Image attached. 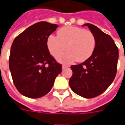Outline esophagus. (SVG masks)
<instances>
[{"mask_svg":"<svg viewBox=\"0 0 125 125\" xmlns=\"http://www.w3.org/2000/svg\"><path fill=\"white\" fill-rule=\"evenodd\" d=\"M68 67H69V65H62V69H63H63H65V68H68Z\"/></svg>","mask_w":125,"mask_h":125,"instance_id":"obj_1","label":"esophagus"}]
</instances>
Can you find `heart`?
Masks as SVG:
<instances>
[{"instance_id":"1","label":"heart","mask_w":125,"mask_h":125,"mask_svg":"<svg viewBox=\"0 0 125 125\" xmlns=\"http://www.w3.org/2000/svg\"><path fill=\"white\" fill-rule=\"evenodd\" d=\"M48 50L52 56L58 57L66 49L65 54L57 60L63 63H70L76 60L83 62L93 53L96 38L93 32L76 26H65L57 31V36L50 35L47 41Z\"/></svg>"}]
</instances>
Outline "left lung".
<instances>
[{
  "label": "left lung",
  "instance_id": "obj_1",
  "mask_svg": "<svg viewBox=\"0 0 125 125\" xmlns=\"http://www.w3.org/2000/svg\"><path fill=\"white\" fill-rule=\"evenodd\" d=\"M96 38L92 55L83 63L71 65L72 76L69 84L77 95L93 98L107 89L114 81L117 71L118 49L110 36L97 26L85 23Z\"/></svg>",
  "mask_w": 125,
  "mask_h": 125
}]
</instances>
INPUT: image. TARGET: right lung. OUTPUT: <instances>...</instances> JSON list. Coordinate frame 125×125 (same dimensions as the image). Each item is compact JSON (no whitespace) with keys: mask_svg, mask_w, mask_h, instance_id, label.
<instances>
[{"mask_svg":"<svg viewBox=\"0 0 125 125\" xmlns=\"http://www.w3.org/2000/svg\"><path fill=\"white\" fill-rule=\"evenodd\" d=\"M58 27L40 21L30 26L13 42L9 60L15 87L21 95L39 98L47 95L53 86L62 65L48 50L47 38Z\"/></svg>","mask_w":125,"mask_h":125,"instance_id":"obj_1","label":"right lung"}]
</instances>
